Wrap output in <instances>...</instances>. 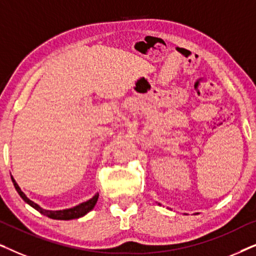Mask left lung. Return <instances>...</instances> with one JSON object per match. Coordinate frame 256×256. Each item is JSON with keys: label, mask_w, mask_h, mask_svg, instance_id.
I'll use <instances>...</instances> for the list:
<instances>
[{"label": "left lung", "mask_w": 256, "mask_h": 256, "mask_svg": "<svg viewBox=\"0 0 256 256\" xmlns=\"http://www.w3.org/2000/svg\"><path fill=\"white\" fill-rule=\"evenodd\" d=\"M158 205H160V204H158Z\"/></svg>", "instance_id": "obj_1"}]
</instances>
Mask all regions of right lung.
<instances>
[{"label":"right lung","instance_id":"1","mask_svg":"<svg viewBox=\"0 0 256 256\" xmlns=\"http://www.w3.org/2000/svg\"><path fill=\"white\" fill-rule=\"evenodd\" d=\"M12 180L14 183V186H15L16 191L18 192V194L22 197V199L26 204H29L30 206H32L34 210H37L38 212H40L42 214L48 216L51 219H57V220H71V219H78L82 218L85 214H87L90 211H92L94 206H96L98 198H99V194H96L93 196V198H90V200L84 202L82 204L73 206L71 208H65V210H58V211H50V210H45L43 208H40V205L36 204V202L30 200L29 198L26 197V194L20 190V188L18 186V184L16 183V180H14V177H12Z\"/></svg>","mask_w":256,"mask_h":256}]
</instances>
